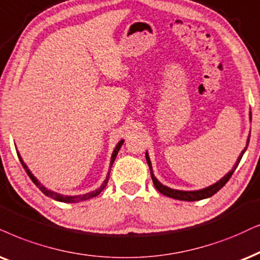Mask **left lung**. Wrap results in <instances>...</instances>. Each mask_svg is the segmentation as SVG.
I'll return each mask as SVG.
<instances>
[{
  "mask_svg": "<svg viewBox=\"0 0 260 260\" xmlns=\"http://www.w3.org/2000/svg\"><path fill=\"white\" fill-rule=\"evenodd\" d=\"M249 117L252 119L251 115H249ZM248 143H249V136H248V139H247V145H246L245 149L242 150V152L240 153V156H239L238 160H236L234 168H233L231 172L226 174V175L223 176L218 182L213 183V185L206 187V188H204V189H199V190H177V189L169 188V187H167V186H163L162 183H160L152 174V167H151V162H150L149 154H147V152H146L145 156H146V162H147V164H149V168H150V172H151V177H152L153 185H154V187H156L158 192H160L164 196L170 197V198H174V199H177V200H185V202H196V200H202V199L210 198V197H212L213 194H215V193H217L218 190L221 189L226 182L229 181V179L232 177L233 173H234V170L236 169V167L239 166L240 160H241V158H242V154L245 153L246 149H247Z\"/></svg>",
  "mask_w": 260,
  "mask_h": 260,
  "instance_id": "1",
  "label": "left lung"
}]
</instances>
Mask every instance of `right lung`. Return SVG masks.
<instances>
[{
	"label": "right lung",
	"mask_w": 260,
	"mask_h": 260,
	"mask_svg": "<svg viewBox=\"0 0 260 260\" xmlns=\"http://www.w3.org/2000/svg\"><path fill=\"white\" fill-rule=\"evenodd\" d=\"M122 144H123V140H121L120 143L116 145V147H115V150H114V152H113V156H111V160H110V168H111V166H113L114 160H115V158H116V156H117V152H119L120 147L122 146ZM18 157H19V159H20V162H21V164H22V167H24V169L26 170V173H27V175L29 176V179H31L32 181H34L35 185L37 186L38 188L41 189L42 192L44 193L45 196L50 197V198L57 200V202H63V203H79V202H83V200H87V199H90V198H93V197H97V196L100 194V193L102 192V190L106 188V186H107V183H108V180H109V174H110V172L108 173V176H107V179L104 180L103 185H102L98 189L93 190V192L86 193V194H83V196H73V197H72V196H62V194H60V193L52 192V190L48 189L47 187L43 186L42 183L39 182L38 180L36 179V177H35L34 175H32V173L29 172L28 168H27V166H26V164L24 163V160L21 159V157H20V154H19V152H18Z\"/></svg>",
	"instance_id": "1"
}]
</instances>
